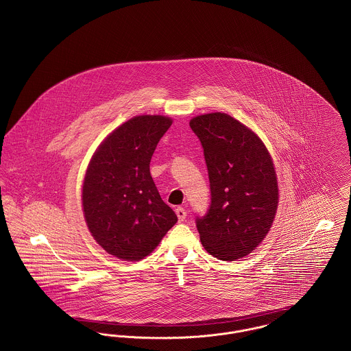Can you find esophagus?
<instances>
[{
	"instance_id": "34e87169",
	"label": "esophagus",
	"mask_w": 351,
	"mask_h": 351,
	"mask_svg": "<svg viewBox=\"0 0 351 351\" xmlns=\"http://www.w3.org/2000/svg\"><path fill=\"white\" fill-rule=\"evenodd\" d=\"M175 212H176V216H178L179 221H184V220H186V212L183 206H178V208L175 209Z\"/></svg>"
}]
</instances>
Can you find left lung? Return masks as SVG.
Here are the masks:
<instances>
[{
    "label": "left lung",
    "mask_w": 351,
    "mask_h": 351,
    "mask_svg": "<svg viewBox=\"0 0 351 351\" xmlns=\"http://www.w3.org/2000/svg\"><path fill=\"white\" fill-rule=\"evenodd\" d=\"M204 148L210 206L196 219L206 252L224 261L245 257L258 247L276 217L278 184L273 159L245 124L224 112L191 119Z\"/></svg>",
    "instance_id": "1"
}]
</instances>
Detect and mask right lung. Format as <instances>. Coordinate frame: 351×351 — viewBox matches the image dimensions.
<instances>
[{"instance_id":"add662e5","label":"right lung","mask_w":351,"mask_h":351,"mask_svg":"<svg viewBox=\"0 0 351 351\" xmlns=\"http://www.w3.org/2000/svg\"><path fill=\"white\" fill-rule=\"evenodd\" d=\"M172 119L138 115L115 128L94 152L82 186L86 224L104 250L139 261L178 221L162 200L149 162Z\"/></svg>"}]
</instances>
